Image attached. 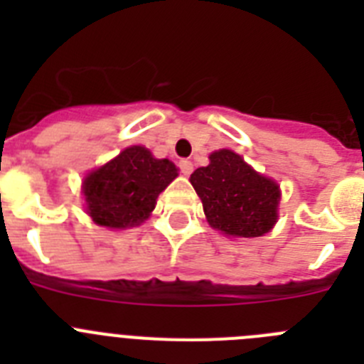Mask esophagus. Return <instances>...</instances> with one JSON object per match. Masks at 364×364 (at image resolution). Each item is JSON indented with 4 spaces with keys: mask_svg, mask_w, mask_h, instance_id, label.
Instances as JSON below:
<instances>
[{
    "mask_svg": "<svg viewBox=\"0 0 364 364\" xmlns=\"http://www.w3.org/2000/svg\"><path fill=\"white\" fill-rule=\"evenodd\" d=\"M178 167H180V173H182V175L189 176L193 173V162H191V160H180Z\"/></svg>",
    "mask_w": 364,
    "mask_h": 364,
    "instance_id": "34e87169",
    "label": "esophagus"
}]
</instances>
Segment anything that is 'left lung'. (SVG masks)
Instances as JSON below:
<instances>
[{
	"label": "left lung",
	"instance_id": "left-lung-1",
	"mask_svg": "<svg viewBox=\"0 0 364 364\" xmlns=\"http://www.w3.org/2000/svg\"><path fill=\"white\" fill-rule=\"evenodd\" d=\"M189 182L200 197L210 226L228 237H262L277 222L279 184L233 151L211 153L210 166L198 167Z\"/></svg>",
	"mask_w": 364,
	"mask_h": 364
}]
</instances>
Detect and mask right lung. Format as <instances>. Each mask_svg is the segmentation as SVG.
Returning <instances> with one entry per match:
<instances>
[{
    "label": "right lung",
    "mask_w": 364,
    "mask_h": 364,
    "mask_svg": "<svg viewBox=\"0 0 364 364\" xmlns=\"http://www.w3.org/2000/svg\"><path fill=\"white\" fill-rule=\"evenodd\" d=\"M178 176L175 164L131 146L83 178L87 215L98 226L125 230L142 224L160 193Z\"/></svg>",
    "instance_id": "1"
}]
</instances>
